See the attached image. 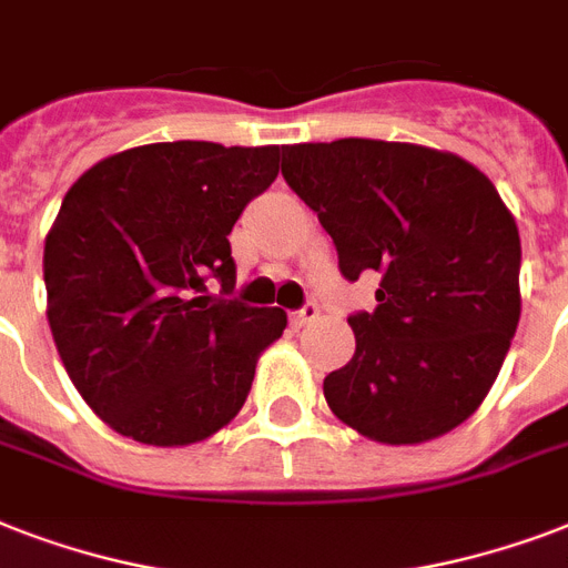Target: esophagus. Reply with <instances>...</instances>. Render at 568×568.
Instances as JSON below:
<instances>
[{
	"instance_id": "obj_1",
	"label": "esophagus",
	"mask_w": 568,
	"mask_h": 568,
	"mask_svg": "<svg viewBox=\"0 0 568 568\" xmlns=\"http://www.w3.org/2000/svg\"><path fill=\"white\" fill-rule=\"evenodd\" d=\"M315 318H318V306H315V303H306V306H301V310L288 312V324H292L294 329L306 327V324Z\"/></svg>"
}]
</instances>
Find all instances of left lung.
Masks as SVG:
<instances>
[{"mask_svg":"<svg viewBox=\"0 0 568 568\" xmlns=\"http://www.w3.org/2000/svg\"><path fill=\"white\" fill-rule=\"evenodd\" d=\"M288 189L318 214L338 271H377V306L347 318L354 359L324 377L356 433L415 445L475 413L521 315V241L475 164L430 146L342 138L283 150Z\"/></svg>","mask_w":568,"mask_h":568,"instance_id":"1","label":"left lung"}]
</instances>
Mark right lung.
<instances>
[{
	"label": "right lung",
	"instance_id": "right-lung-1",
	"mask_svg": "<svg viewBox=\"0 0 568 568\" xmlns=\"http://www.w3.org/2000/svg\"><path fill=\"white\" fill-rule=\"evenodd\" d=\"M276 173L280 146L173 141L109 155L67 191L43 247L49 329L84 404L120 436L194 445L247 400L288 321L226 297V235Z\"/></svg>",
	"mask_w": 568,
	"mask_h": 568
}]
</instances>
